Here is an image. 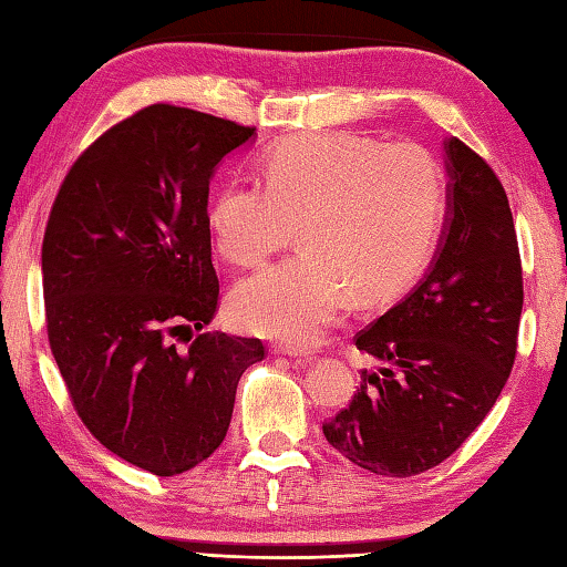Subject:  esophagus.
<instances>
[{"mask_svg":"<svg viewBox=\"0 0 567 567\" xmlns=\"http://www.w3.org/2000/svg\"><path fill=\"white\" fill-rule=\"evenodd\" d=\"M270 351L275 353V357H287V359H295V361H312V357H307V353L297 351L292 347H285V343H275Z\"/></svg>","mask_w":567,"mask_h":567,"instance_id":"1","label":"esophagus"}]
</instances>
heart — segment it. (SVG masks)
I'll list each match as a JSON object with an SVG mask.
<instances>
[{
  "mask_svg": "<svg viewBox=\"0 0 567 567\" xmlns=\"http://www.w3.org/2000/svg\"><path fill=\"white\" fill-rule=\"evenodd\" d=\"M260 176L226 184L208 208L216 248L238 268H258L297 226L302 250L230 290L233 324L250 334L309 347L351 297L405 292L435 248L445 174L417 144L305 132L275 144Z\"/></svg>",
  "mask_w": 567,
  "mask_h": 567,
  "instance_id": "obj_1",
  "label": "heart"
}]
</instances>
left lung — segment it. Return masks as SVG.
<instances>
[{
	"label": "left lung",
	"mask_w": 567,
	"mask_h": 567,
	"mask_svg": "<svg viewBox=\"0 0 567 567\" xmlns=\"http://www.w3.org/2000/svg\"><path fill=\"white\" fill-rule=\"evenodd\" d=\"M447 210L427 272L357 334L379 361L327 442L359 467L413 476L437 467L480 427L512 373L524 282L502 182L457 137L442 142Z\"/></svg>",
	"instance_id": "8db88e82"
}]
</instances>
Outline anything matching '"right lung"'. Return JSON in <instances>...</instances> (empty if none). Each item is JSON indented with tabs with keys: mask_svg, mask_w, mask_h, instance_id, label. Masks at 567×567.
I'll list each match as a JSON object with an SVG mask.
<instances>
[{
	"mask_svg": "<svg viewBox=\"0 0 567 567\" xmlns=\"http://www.w3.org/2000/svg\"><path fill=\"white\" fill-rule=\"evenodd\" d=\"M252 127L150 105L93 142L55 196L41 248L53 359L93 437L157 476L224 442L260 339L198 334L214 319L208 184Z\"/></svg>",
	"mask_w": 567,
	"mask_h": 567,
	"instance_id": "1",
	"label": "right lung"
}]
</instances>
